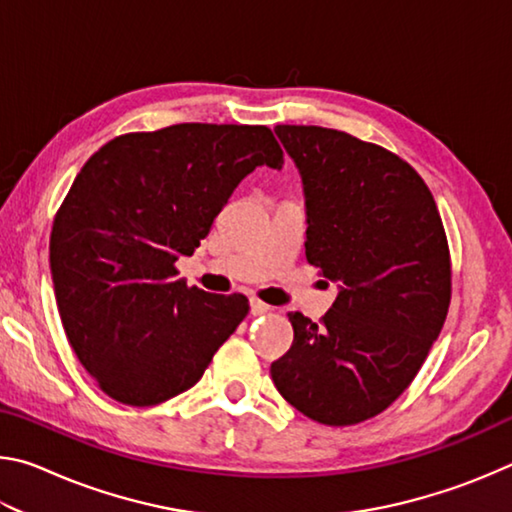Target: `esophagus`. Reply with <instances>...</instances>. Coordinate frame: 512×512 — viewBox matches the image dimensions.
Returning a JSON list of instances; mask_svg holds the SVG:
<instances>
[{"instance_id": "obj_1", "label": "esophagus", "mask_w": 512, "mask_h": 512, "mask_svg": "<svg viewBox=\"0 0 512 512\" xmlns=\"http://www.w3.org/2000/svg\"><path fill=\"white\" fill-rule=\"evenodd\" d=\"M268 309H271V307L264 305L262 300H257V298L250 300V314H253V316H262V314H266Z\"/></svg>"}]
</instances>
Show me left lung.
<instances>
[{
  "label": "left lung",
  "mask_w": 512,
  "mask_h": 512,
  "mask_svg": "<svg viewBox=\"0 0 512 512\" xmlns=\"http://www.w3.org/2000/svg\"><path fill=\"white\" fill-rule=\"evenodd\" d=\"M302 178L307 262L339 296L320 323L291 311L271 363L280 395L329 427L388 409L447 318L452 264L429 187L395 153L323 126H275Z\"/></svg>",
  "instance_id": "8db88e82"
}]
</instances>
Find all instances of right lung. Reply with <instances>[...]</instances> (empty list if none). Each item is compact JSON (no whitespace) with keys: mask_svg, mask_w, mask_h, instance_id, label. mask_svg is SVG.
<instances>
[{"mask_svg":"<svg viewBox=\"0 0 512 512\" xmlns=\"http://www.w3.org/2000/svg\"><path fill=\"white\" fill-rule=\"evenodd\" d=\"M282 169L266 126L176 124L119 135L83 164L54 219L49 264L65 334L112 400L185 393L248 314L178 277L248 173Z\"/></svg>","mask_w":512,"mask_h":512,"instance_id":"obj_1","label":"right lung"}]
</instances>
